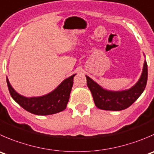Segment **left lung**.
<instances>
[{
	"label": "left lung",
	"mask_w": 154,
	"mask_h": 154,
	"mask_svg": "<svg viewBox=\"0 0 154 154\" xmlns=\"http://www.w3.org/2000/svg\"><path fill=\"white\" fill-rule=\"evenodd\" d=\"M86 83L92 92L94 102L98 108L105 110H122L132 105L144 92L147 81V65L144 62L142 74L138 83L128 90L111 92L102 89L89 77Z\"/></svg>",
	"instance_id": "1"
}]
</instances>
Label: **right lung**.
Returning <instances> with one entry per match:
<instances>
[{
  "mask_svg": "<svg viewBox=\"0 0 154 154\" xmlns=\"http://www.w3.org/2000/svg\"><path fill=\"white\" fill-rule=\"evenodd\" d=\"M76 74L65 79L54 91L41 97L25 98L18 94L7 77V86L12 98L27 111L36 115H50L59 113L67 107Z\"/></svg>",
  "mask_w": 154,
  "mask_h": 154,
  "instance_id": "obj_1",
  "label": "right lung"
}]
</instances>
